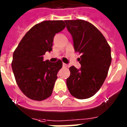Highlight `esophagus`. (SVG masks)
Returning <instances> with one entry per match:
<instances>
[{"label": "esophagus", "mask_w": 127, "mask_h": 127, "mask_svg": "<svg viewBox=\"0 0 127 127\" xmlns=\"http://www.w3.org/2000/svg\"><path fill=\"white\" fill-rule=\"evenodd\" d=\"M63 66L64 68H66L67 67V64L65 63H63Z\"/></svg>", "instance_id": "esophagus-1"}]
</instances>
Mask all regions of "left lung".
Here are the masks:
<instances>
[{
	"instance_id": "8db88e82",
	"label": "left lung",
	"mask_w": 127,
	"mask_h": 127,
	"mask_svg": "<svg viewBox=\"0 0 127 127\" xmlns=\"http://www.w3.org/2000/svg\"><path fill=\"white\" fill-rule=\"evenodd\" d=\"M64 22L73 39L75 51L81 55L80 68L74 66L69 68L68 89L76 98H89L100 89L107 76L111 63V47L102 33L88 22L82 20Z\"/></svg>"
}]
</instances>
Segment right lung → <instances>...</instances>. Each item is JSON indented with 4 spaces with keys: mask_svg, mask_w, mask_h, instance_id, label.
I'll return each mask as SVG.
<instances>
[{
    "mask_svg": "<svg viewBox=\"0 0 127 127\" xmlns=\"http://www.w3.org/2000/svg\"><path fill=\"white\" fill-rule=\"evenodd\" d=\"M63 20H47L35 25L26 33L13 53L12 68L21 91L30 99H45L52 94L63 63L43 61L52 51L54 36L65 28Z\"/></svg>",
    "mask_w": 127,
    "mask_h": 127,
    "instance_id": "1",
    "label": "right lung"
}]
</instances>
